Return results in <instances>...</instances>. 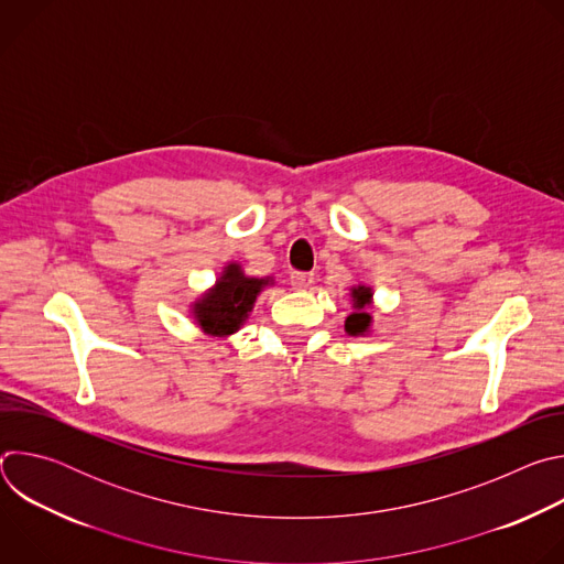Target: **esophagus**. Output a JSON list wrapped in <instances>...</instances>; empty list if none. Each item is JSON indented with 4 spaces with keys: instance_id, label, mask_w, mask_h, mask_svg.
Returning <instances> with one entry per match:
<instances>
[{
    "instance_id": "34e87169",
    "label": "esophagus",
    "mask_w": 564,
    "mask_h": 564,
    "mask_svg": "<svg viewBox=\"0 0 564 564\" xmlns=\"http://www.w3.org/2000/svg\"><path fill=\"white\" fill-rule=\"evenodd\" d=\"M290 283H292L294 290H307L314 283V276L307 274V272H292Z\"/></svg>"
}]
</instances>
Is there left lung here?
I'll list each match as a JSON object with an SVG mask.
<instances>
[{
  "mask_svg": "<svg viewBox=\"0 0 564 564\" xmlns=\"http://www.w3.org/2000/svg\"><path fill=\"white\" fill-rule=\"evenodd\" d=\"M372 288L368 285H355L350 288V301H352V314L346 318V333L350 337H364L372 328V314L368 312L372 305Z\"/></svg>",
  "mask_w": 564,
  "mask_h": 564,
  "instance_id": "1",
  "label": "left lung"
}]
</instances>
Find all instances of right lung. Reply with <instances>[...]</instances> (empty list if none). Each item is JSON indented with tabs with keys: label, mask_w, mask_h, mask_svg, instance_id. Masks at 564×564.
<instances>
[{
	"label": "right lung",
	"mask_w": 564,
	"mask_h": 564,
	"mask_svg": "<svg viewBox=\"0 0 564 564\" xmlns=\"http://www.w3.org/2000/svg\"><path fill=\"white\" fill-rule=\"evenodd\" d=\"M272 285V276H248L240 263H227L216 283L192 303L196 326L205 335L223 339L238 333L248 321L257 296Z\"/></svg>",
	"instance_id": "obj_1"
}]
</instances>
